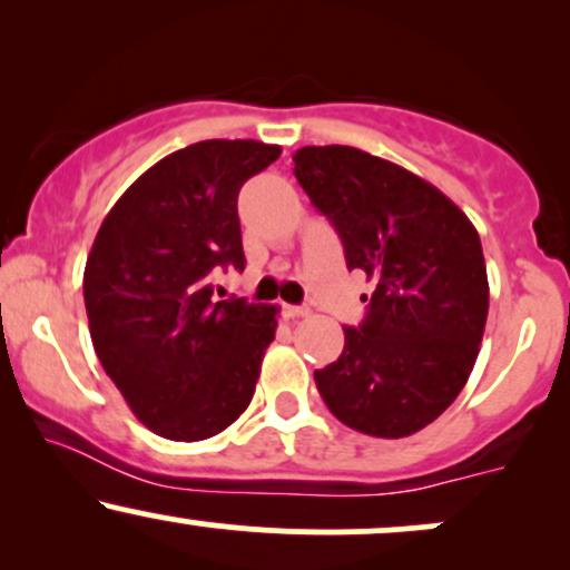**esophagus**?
Returning <instances> with one entry per match:
<instances>
[{
	"label": "esophagus",
	"mask_w": 570,
	"mask_h": 570,
	"mask_svg": "<svg viewBox=\"0 0 570 570\" xmlns=\"http://www.w3.org/2000/svg\"><path fill=\"white\" fill-rule=\"evenodd\" d=\"M281 313H284L286 318H303V316H307V307H303V305H284L281 307Z\"/></svg>",
	"instance_id": "obj_1"
}]
</instances>
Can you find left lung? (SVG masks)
I'll use <instances>...</instances> for the list:
<instances>
[{
  "label": "left lung",
  "mask_w": 570,
  "mask_h": 570,
  "mask_svg": "<svg viewBox=\"0 0 570 570\" xmlns=\"http://www.w3.org/2000/svg\"><path fill=\"white\" fill-rule=\"evenodd\" d=\"M294 176L337 230L348 271L375 284L337 362L313 372L318 394L362 434H415L455 402L480 353L490 299L480 235L426 179L356 147L297 149Z\"/></svg>",
  "instance_id": "1"
}]
</instances>
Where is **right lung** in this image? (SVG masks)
Here are the masks:
<instances>
[{
  "mask_svg": "<svg viewBox=\"0 0 570 570\" xmlns=\"http://www.w3.org/2000/svg\"><path fill=\"white\" fill-rule=\"evenodd\" d=\"M278 144L208 139L155 163L98 227L85 311L104 372L158 436L198 442L238 421L278 307L212 299L217 267L244 271L238 193Z\"/></svg>",
  "mask_w": 570,
  "mask_h": 570,
  "instance_id": "right-lung-1",
  "label": "right lung"
}]
</instances>
